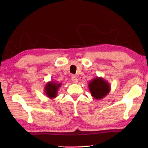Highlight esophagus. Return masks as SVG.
Instances as JSON below:
<instances>
[{
  "label": "esophagus",
  "instance_id": "1",
  "mask_svg": "<svg viewBox=\"0 0 148 148\" xmlns=\"http://www.w3.org/2000/svg\"><path fill=\"white\" fill-rule=\"evenodd\" d=\"M72 81H73L74 83H77L78 82V79L76 76H72Z\"/></svg>",
  "mask_w": 148,
  "mask_h": 148
}]
</instances>
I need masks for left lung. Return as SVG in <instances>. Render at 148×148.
Segmentation results:
<instances>
[{
	"label": "left lung",
	"instance_id": "obj_1",
	"mask_svg": "<svg viewBox=\"0 0 148 148\" xmlns=\"http://www.w3.org/2000/svg\"><path fill=\"white\" fill-rule=\"evenodd\" d=\"M88 88L91 95L96 100L103 99L111 91L109 83L102 77H97L91 80Z\"/></svg>",
	"mask_w": 148,
	"mask_h": 148
}]
</instances>
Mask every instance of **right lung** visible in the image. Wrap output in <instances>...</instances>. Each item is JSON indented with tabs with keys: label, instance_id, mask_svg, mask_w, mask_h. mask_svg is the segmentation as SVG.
<instances>
[{
	"label": "right lung",
	"instance_id": "obj_1",
	"mask_svg": "<svg viewBox=\"0 0 148 148\" xmlns=\"http://www.w3.org/2000/svg\"><path fill=\"white\" fill-rule=\"evenodd\" d=\"M62 83H57L55 81H49L45 86V93L48 98L53 99L57 97V93Z\"/></svg>",
	"mask_w": 148,
	"mask_h": 148
}]
</instances>
